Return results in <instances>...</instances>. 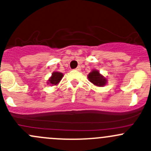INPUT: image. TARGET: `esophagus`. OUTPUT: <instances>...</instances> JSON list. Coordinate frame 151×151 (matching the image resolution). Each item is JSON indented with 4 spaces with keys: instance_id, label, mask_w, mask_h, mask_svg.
I'll list each match as a JSON object with an SVG mask.
<instances>
[{
    "instance_id": "34e87169",
    "label": "esophagus",
    "mask_w": 151,
    "mask_h": 151,
    "mask_svg": "<svg viewBox=\"0 0 151 151\" xmlns=\"http://www.w3.org/2000/svg\"><path fill=\"white\" fill-rule=\"evenodd\" d=\"M76 70H77V71H80V70H81V66H78L77 67V68H76Z\"/></svg>"
}]
</instances>
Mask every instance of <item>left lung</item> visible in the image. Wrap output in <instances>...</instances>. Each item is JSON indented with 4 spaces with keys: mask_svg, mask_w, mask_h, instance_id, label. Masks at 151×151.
<instances>
[{
    "mask_svg": "<svg viewBox=\"0 0 151 151\" xmlns=\"http://www.w3.org/2000/svg\"><path fill=\"white\" fill-rule=\"evenodd\" d=\"M88 79L91 83L98 87H103L107 83V79L96 69H93L88 74Z\"/></svg>",
    "mask_w": 151,
    "mask_h": 151,
    "instance_id": "left-lung-1",
    "label": "left lung"
}]
</instances>
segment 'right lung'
<instances>
[{"mask_svg":"<svg viewBox=\"0 0 151 151\" xmlns=\"http://www.w3.org/2000/svg\"><path fill=\"white\" fill-rule=\"evenodd\" d=\"M63 77V74L59 71H54L52 74L51 77L47 80V85H57L60 82Z\"/></svg>","mask_w":151,"mask_h":151,"instance_id":"add662e5","label":"right lung"}]
</instances>
